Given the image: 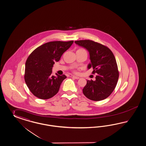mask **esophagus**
<instances>
[{"instance_id": "34e87169", "label": "esophagus", "mask_w": 146, "mask_h": 146, "mask_svg": "<svg viewBox=\"0 0 146 146\" xmlns=\"http://www.w3.org/2000/svg\"><path fill=\"white\" fill-rule=\"evenodd\" d=\"M70 77H71L72 78L74 79H80V78H79V77H78V76H70Z\"/></svg>"}]
</instances>
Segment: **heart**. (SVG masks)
<instances>
[{
	"instance_id": "b5f03b06",
	"label": "heart",
	"mask_w": 146,
	"mask_h": 146,
	"mask_svg": "<svg viewBox=\"0 0 146 146\" xmlns=\"http://www.w3.org/2000/svg\"><path fill=\"white\" fill-rule=\"evenodd\" d=\"M80 50H83V49H80Z\"/></svg>"
}]
</instances>
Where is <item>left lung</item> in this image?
<instances>
[{"instance_id":"left-lung-1","label":"left lung","mask_w":146,"mask_h":146,"mask_svg":"<svg viewBox=\"0 0 146 146\" xmlns=\"http://www.w3.org/2000/svg\"><path fill=\"white\" fill-rule=\"evenodd\" d=\"M75 43L88 50L91 63L88 68L93 67V74L96 73V80H87L82 91L91 100H102L108 98L114 90L119 73L115 58L106 46L90 40L76 41Z\"/></svg>"}]
</instances>
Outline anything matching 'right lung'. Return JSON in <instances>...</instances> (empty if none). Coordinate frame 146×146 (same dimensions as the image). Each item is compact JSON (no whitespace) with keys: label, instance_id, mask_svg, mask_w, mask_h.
<instances>
[{"label":"right lung","instance_id":"1","mask_svg":"<svg viewBox=\"0 0 146 146\" xmlns=\"http://www.w3.org/2000/svg\"><path fill=\"white\" fill-rule=\"evenodd\" d=\"M73 43V40L50 41L39 46L29 55L26 61L24 79L36 97L48 99L59 92L62 81L67 77L64 74L52 76V67Z\"/></svg>","mask_w":146,"mask_h":146}]
</instances>
